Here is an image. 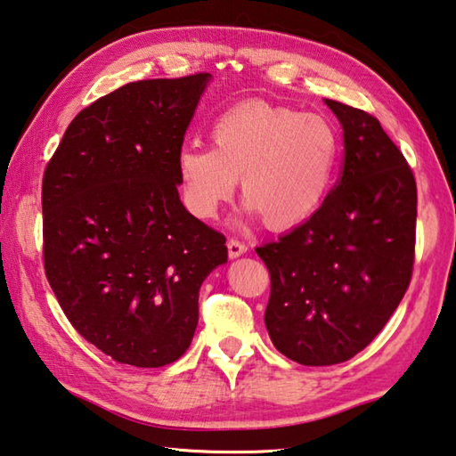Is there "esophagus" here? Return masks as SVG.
Here are the masks:
<instances>
[{
	"mask_svg": "<svg viewBox=\"0 0 456 456\" xmlns=\"http://www.w3.org/2000/svg\"><path fill=\"white\" fill-rule=\"evenodd\" d=\"M227 251H229L231 258H237V256L247 253V245L240 243V240H237V239H229L227 240Z\"/></svg>",
	"mask_w": 456,
	"mask_h": 456,
	"instance_id": "1",
	"label": "esophagus"
}]
</instances>
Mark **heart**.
<instances>
[{"instance_id": "b5f03b06", "label": "heart", "mask_w": 456, "mask_h": 456, "mask_svg": "<svg viewBox=\"0 0 456 456\" xmlns=\"http://www.w3.org/2000/svg\"><path fill=\"white\" fill-rule=\"evenodd\" d=\"M211 144L183 146L175 169L187 211L216 219L237 177L248 216L273 231L300 225L318 211L334 180L340 138L320 114L263 101L231 106L211 124Z\"/></svg>"}]
</instances>
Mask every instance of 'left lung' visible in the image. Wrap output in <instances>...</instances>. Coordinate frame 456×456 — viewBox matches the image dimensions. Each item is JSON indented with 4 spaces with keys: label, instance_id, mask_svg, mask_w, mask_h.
Instances as JSON below:
<instances>
[{
    "label": "left lung",
    "instance_id": "obj_1",
    "mask_svg": "<svg viewBox=\"0 0 456 456\" xmlns=\"http://www.w3.org/2000/svg\"><path fill=\"white\" fill-rule=\"evenodd\" d=\"M324 102L344 130L340 180L308 221L256 247L271 273L266 330L302 365L362 352L399 306L415 261L417 185L407 159L371 114Z\"/></svg>",
    "mask_w": 456,
    "mask_h": 456
}]
</instances>
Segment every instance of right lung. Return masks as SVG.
I'll list each match as a JSON object with an SVG mask.
<instances>
[{
	"label": "right lung",
	"instance_id": "add662e5",
	"mask_svg": "<svg viewBox=\"0 0 456 456\" xmlns=\"http://www.w3.org/2000/svg\"><path fill=\"white\" fill-rule=\"evenodd\" d=\"M211 75L128 83L80 110L43 175L45 274L77 332L118 363L190 347L225 237L183 208L175 159Z\"/></svg>",
	"mask_w": 456,
	"mask_h": 456
}]
</instances>
